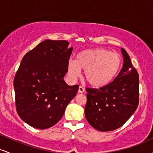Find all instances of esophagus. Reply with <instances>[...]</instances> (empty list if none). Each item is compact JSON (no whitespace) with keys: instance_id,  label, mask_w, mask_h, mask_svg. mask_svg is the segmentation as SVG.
<instances>
[{"instance_id":"34e87169","label":"esophagus","mask_w":153,"mask_h":153,"mask_svg":"<svg viewBox=\"0 0 153 153\" xmlns=\"http://www.w3.org/2000/svg\"><path fill=\"white\" fill-rule=\"evenodd\" d=\"M84 91H85V88H84L83 87H82V86L79 87V88H78V93H79V94H82V93H83Z\"/></svg>"}]
</instances>
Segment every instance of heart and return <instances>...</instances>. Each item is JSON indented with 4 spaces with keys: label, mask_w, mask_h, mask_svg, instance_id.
<instances>
[{
    "label": "heart",
    "mask_w": 153,
    "mask_h": 153,
    "mask_svg": "<svg viewBox=\"0 0 153 153\" xmlns=\"http://www.w3.org/2000/svg\"><path fill=\"white\" fill-rule=\"evenodd\" d=\"M121 65L122 59L117 53L106 49H90L79 52L75 61H69L68 74L72 80H75L81 70H85L84 78L91 86L102 88L115 78Z\"/></svg>",
    "instance_id": "heart-1"
}]
</instances>
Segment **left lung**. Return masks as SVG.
<instances>
[{"label":"left lung","mask_w":153,"mask_h":153,"mask_svg":"<svg viewBox=\"0 0 153 153\" xmlns=\"http://www.w3.org/2000/svg\"><path fill=\"white\" fill-rule=\"evenodd\" d=\"M123 66L111 83L99 89L87 88L85 118L101 131L121 127L136 111L139 103V75L130 57L121 49Z\"/></svg>","instance_id":"obj_1"}]
</instances>
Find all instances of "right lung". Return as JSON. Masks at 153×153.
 <instances>
[{"instance_id": "add662e5", "label": "right lung", "mask_w": 153, "mask_h": 153, "mask_svg": "<svg viewBox=\"0 0 153 153\" xmlns=\"http://www.w3.org/2000/svg\"><path fill=\"white\" fill-rule=\"evenodd\" d=\"M65 40L46 39L23 57L13 80L20 118L36 129L50 128L62 119L78 85L64 80L73 47Z\"/></svg>"}]
</instances>
